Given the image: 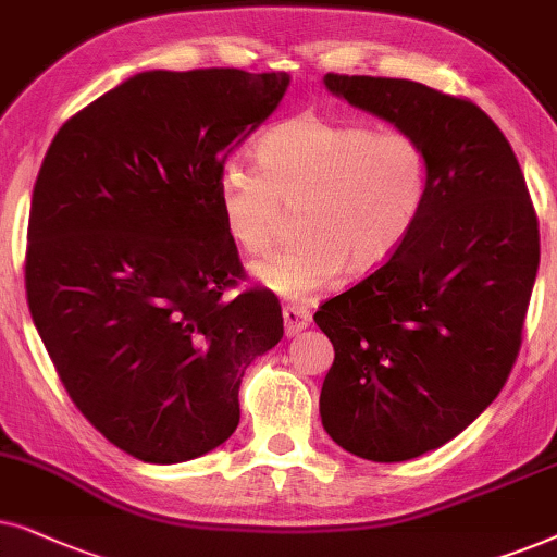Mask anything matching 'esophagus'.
<instances>
[{
	"label": "esophagus",
	"mask_w": 557,
	"mask_h": 557,
	"mask_svg": "<svg viewBox=\"0 0 557 557\" xmlns=\"http://www.w3.org/2000/svg\"><path fill=\"white\" fill-rule=\"evenodd\" d=\"M283 321H285V333H287V336H298L302 329H308L310 313H308L306 308H300V306H285Z\"/></svg>",
	"instance_id": "1"
}]
</instances>
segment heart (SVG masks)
I'll return each instance as SVG.
<instances>
[{
	"label": "heart",
	"mask_w": 557,
	"mask_h": 557,
	"mask_svg": "<svg viewBox=\"0 0 557 557\" xmlns=\"http://www.w3.org/2000/svg\"><path fill=\"white\" fill-rule=\"evenodd\" d=\"M257 162L219 170V213L242 249L262 255L287 209L300 206L302 239L251 267L259 285L290 300L336 287L348 262L359 272L387 262L418 226L430 190L418 137L346 119H287L259 139Z\"/></svg>",
	"instance_id": "b5f03b06"
}]
</instances>
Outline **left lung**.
<instances>
[{
  "mask_svg": "<svg viewBox=\"0 0 557 557\" xmlns=\"http://www.w3.org/2000/svg\"><path fill=\"white\" fill-rule=\"evenodd\" d=\"M323 81L418 137L430 160L412 234L315 313L336 351L325 433L367 461H410L456 438L507 382L540 264L537 213L507 137L471 99L405 78Z\"/></svg>",
  "mask_w": 557,
  "mask_h": 557,
  "instance_id": "1",
  "label": "left lung"
}]
</instances>
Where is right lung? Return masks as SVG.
Listing matches in <instances>:
<instances>
[{
	"instance_id": "add662e5",
	"label": "right lung",
	"mask_w": 557,
	"mask_h": 557,
	"mask_svg": "<svg viewBox=\"0 0 557 557\" xmlns=\"http://www.w3.org/2000/svg\"><path fill=\"white\" fill-rule=\"evenodd\" d=\"M287 73L147 71L73 114L33 188L25 290L81 414L124 454L181 463L239 425V384L283 338L216 203L234 147Z\"/></svg>"
}]
</instances>
